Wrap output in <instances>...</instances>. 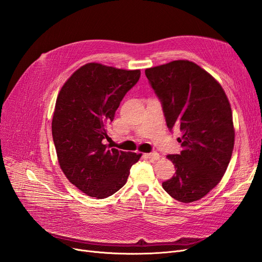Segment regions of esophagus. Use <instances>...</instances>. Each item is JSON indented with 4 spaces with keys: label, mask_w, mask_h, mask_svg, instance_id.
<instances>
[{
    "label": "esophagus",
    "mask_w": 262,
    "mask_h": 262,
    "mask_svg": "<svg viewBox=\"0 0 262 262\" xmlns=\"http://www.w3.org/2000/svg\"><path fill=\"white\" fill-rule=\"evenodd\" d=\"M144 156H145L146 158H148V160H150V161H157V160H160V154L156 153V152L146 153V154H144Z\"/></svg>",
    "instance_id": "esophagus-1"
}]
</instances>
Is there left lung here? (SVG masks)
I'll return each mask as SVG.
<instances>
[{"label": "left lung", "mask_w": 262, "mask_h": 262, "mask_svg": "<svg viewBox=\"0 0 262 262\" xmlns=\"http://www.w3.org/2000/svg\"><path fill=\"white\" fill-rule=\"evenodd\" d=\"M145 75L168 129L182 132V150L167 155L176 172L162 186L177 201L199 200L221 181L232 157L235 131L226 94L207 71L188 60L146 69Z\"/></svg>", "instance_id": "8db88e82"}]
</instances>
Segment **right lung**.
I'll return each mask as SVG.
<instances>
[{
	"label": "right lung",
	"instance_id": "add662e5",
	"mask_svg": "<svg viewBox=\"0 0 262 262\" xmlns=\"http://www.w3.org/2000/svg\"><path fill=\"white\" fill-rule=\"evenodd\" d=\"M141 76L87 63L62 86L52 118V138L62 171L87 195L104 199L121 189L141 154L104 144L116 110Z\"/></svg>",
	"mask_w": 262,
	"mask_h": 262
}]
</instances>
